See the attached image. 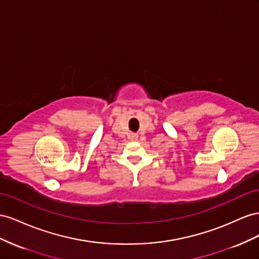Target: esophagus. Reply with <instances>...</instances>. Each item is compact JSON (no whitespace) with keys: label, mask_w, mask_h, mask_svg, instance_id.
I'll return each instance as SVG.
<instances>
[{"label":"esophagus","mask_w":259,"mask_h":259,"mask_svg":"<svg viewBox=\"0 0 259 259\" xmlns=\"http://www.w3.org/2000/svg\"><path fill=\"white\" fill-rule=\"evenodd\" d=\"M131 138H132V139H134V140H135V141H137V140H138V135H137V134H132Z\"/></svg>","instance_id":"esophagus-1"}]
</instances>
